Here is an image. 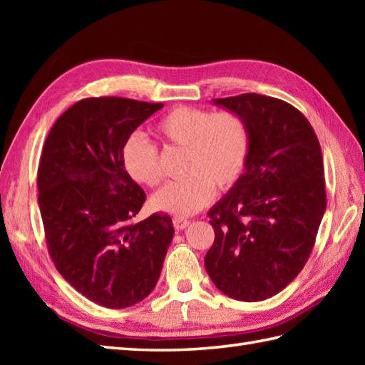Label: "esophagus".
<instances>
[{
    "label": "esophagus",
    "mask_w": 365,
    "mask_h": 365,
    "mask_svg": "<svg viewBox=\"0 0 365 365\" xmlns=\"http://www.w3.org/2000/svg\"><path fill=\"white\" fill-rule=\"evenodd\" d=\"M173 224H174L175 230H183V229H187L190 226V220L178 218V216H175V218L173 220Z\"/></svg>",
    "instance_id": "esophagus-1"
}]
</instances>
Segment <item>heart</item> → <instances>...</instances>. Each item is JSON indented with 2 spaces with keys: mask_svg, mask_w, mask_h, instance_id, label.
Returning a JSON list of instances; mask_svg holds the SVG:
<instances>
[{
  "mask_svg": "<svg viewBox=\"0 0 365 365\" xmlns=\"http://www.w3.org/2000/svg\"><path fill=\"white\" fill-rule=\"evenodd\" d=\"M157 135L170 145L185 149L180 180L165 185L152 199L157 210L190 216L204 208L216 190H229L242 175L250 131L245 120L232 111L210 113L180 105L163 115L155 127ZM127 173L136 182L157 187L163 173L157 147L143 136H130L122 149Z\"/></svg>",
  "mask_w": 365,
  "mask_h": 365,
  "instance_id": "heart-1",
  "label": "heart"
}]
</instances>
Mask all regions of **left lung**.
Instances as JSON below:
<instances>
[{
	"label": "left lung",
	"mask_w": 365,
	"mask_h": 365,
	"mask_svg": "<svg viewBox=\"0 0 365 365\" xmlns=\"http://www.w3.org/2000/svg\"><path fill=\"white\" fill-rule=\"evenodd\" d=\"M238 114L250 150L238 182L210 208L205 255L213 284L238 301H263L304 268L327 210L319 138L290 103L260 94L213 98Z\"/></svg>",
	"instance_id": "8db88e82"
}]
</instances>
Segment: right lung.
Listing matches in <instances>:
<instances>
[{
  "instance_id": "right-lung-1",
  "label": "right lung",
  "mask_w": 365,
  "mask_h": 365,
  "mask_svg": "<svg viewBox=\"0 0 365 365\" xmlns=\"http://www.w3.org/2000/svg\"><path fill=\"white\" fill-rule=\"evenodd\" d=\"M122 97H91L54 122L37 169L46 247L66 281L96 304L123 309L158 282L173 220L153 213L135 222L145 192L130 177L122 149L161 110Z\"/></svg>"
}]
</instances>
